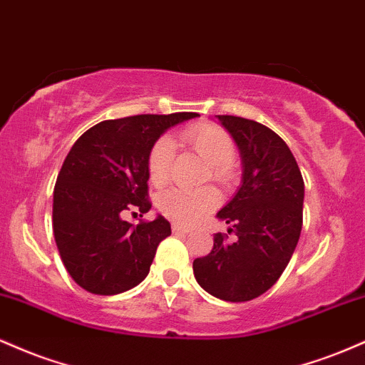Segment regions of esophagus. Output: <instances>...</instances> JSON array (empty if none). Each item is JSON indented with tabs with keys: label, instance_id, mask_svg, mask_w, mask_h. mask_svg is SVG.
<instances>
[{
	"label": "esophagus",
	"instance_id": "34e87169",
	"mask_svg": "<svg viewBox=\"0 0 365 365\" xmlns=\"http://www.w3.org/2000/svg\"><path fill=\"white\" fill-rule=\"evenodd\" d=\"M171 230H173L175 233H190L192 228H188V226H183L180 223H173V226H171Z\"/></svg>",
	"mask_w": 365,
	"mask_h": 365
}]
</instances>
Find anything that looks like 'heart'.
<instances>
[{"label":"heart","mask_w":365,"mask_h":365,"mask_svg":"<svg viewBox=\"0 0 365 365\" xmlns=\"http://www.w3.org/2000/svg\"><path fill=\"white\" fill-rule=\"evenodd\" d=\"M185 140L209 166H212V177L223 180L228 175V166L235 158V145L232 137L223 128L215 125H197L185 132ZM173 161V144L168 137H163L154 144L149 156L150 182L161 185L168 180L170 166ZM217 204V194L212 188L185 190L168 188L158 199V207L163 215L173 217L183 225H194L202 220Z\"/></svg>","instance_id":"heart-1"}]
</instances>
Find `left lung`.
<instances>
[{
    "label": "left lung",
    "instance_id": "1",
    "mask_svg": "<svg viewBox=\"0 0 365 365\" xmlns=\"http://www.w3.org/2000/svg\"><path fill=\"white\" fill-rule=\"evenodd\" d=\"M242 159V185L217 220L212 250L194 261L197 283L216 299L247 302L269 290L290 262L302 232L304 180L292 150L271 128L240 116L217 115Z\"/></svg>",
    "mask_w": 365,
    "mask_h": 365
}]
</instances>
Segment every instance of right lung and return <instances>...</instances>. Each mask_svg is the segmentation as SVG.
<instances>
[{"mask_svg":"<svg viewBox=\"0 0 365 365\" xmlns=\"http://www.w3.org/2000/svg\"><path fill=\"white\" fill-rule=\"evenodd\" d=\"M197 113L106 120L78 137L65 158L53 194V232L73 282L96 295H116L149 274L159 242L171 235L161 215L133 226L148 200L149 156L166 130Z\"/></svg>","mask_w":365,"mask_h":365,"instance_id":"obj_1","label":"right lung"}]
</instances>
